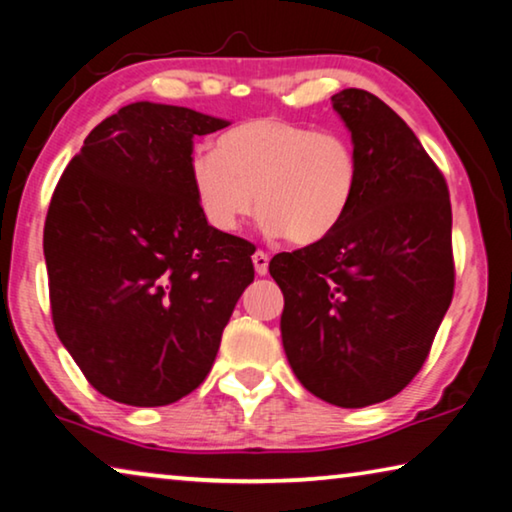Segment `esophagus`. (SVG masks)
I'll list each match as a JSON object with an SVG mask.
<instances>
[{
  "instance_id": "obj_1",
  "label": "esophagus",
  "mask_w": 512,
  "mask_h": 512,
  "mask_svg": "<svg viewBox=\"0 0 512 512\" xmlns=\"http://www.w3.org/2000/svg\"><path fill=\"white\" fill-rule=\"evenodd\" d=\"M253 264H255L257 276H266V271H269V255H266L264 250H257L253 255Z\"/></svg>"
}]
</instances>
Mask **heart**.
<instances>
[{
  "mask_svg": "<svg viewBox=\"0 0 512 512\" xmlns=\"http://www.w3.org/2000/svg\"><path fill=\"white\" fill-rule=\"evenodd\" d=\"M190 186L204 218L232 232L257 202L262 230L296 246L322 241L342 223L358 186L347 135L287 119H253L190 158Z\"/></svg>",
  "mask_w": 512,
  "mask_h": 512,
  "instance_id": "heart-1",
  "label": "heart"
}]
</instances>
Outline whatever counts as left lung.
I'll use <instances>...</instances> for the list:
<instances>
[{
    "label": "left lung",
    "instance_id": "1",
    "mask_svg": "<svg viewBox=\"0 0 512 512\" xmlns=\"http://www.w3.org/2000/svg\"><path fill=\"white\" fill-rule=\"evenodd\" d=\"M352 135L358 186L322 241L271 259L282 347L319 400L358 409L423 368L453 299L451 197L414 131L363 89L331 96Z\"/></svg>",
    "mask_w": 512,
    "mask_h": 512
}]
</instances>
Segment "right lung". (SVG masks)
Instances as JSON below:
<instances>
[{
  "label": "right lung",
  "mask_w": 512,
  "mask_h": 512,
  "mask_svg": "<svg viewBox=\"0 0 512 512\" xmlns=\"http://www.w3.org/2000/svg\"><path fill=\"white\" fill-rule=\"evenodd\" d=\"M230 121L137 101L61 174L43 230L52 322L98 393L163 407L207 379L255 278L253 243L209 225L190 186L197 135Z\"/></svg>",
  "instance_id": "right-lung-1"
}]
</instances>
